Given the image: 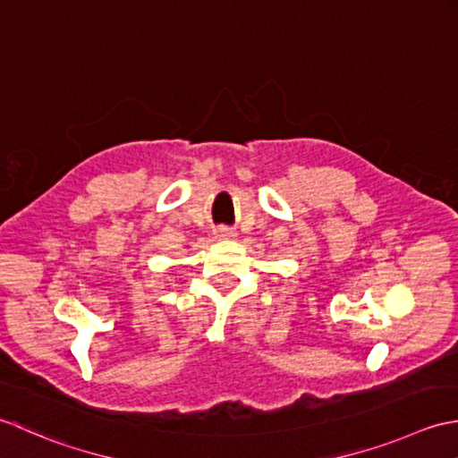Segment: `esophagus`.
<instances>
[{
    "label": "esophagus",
    "mask_w": 458,
    "mask_h": 458,
    "mask_svg": "<svg viewBox=\"0 0 458 458\" xmlns=\"http://www.w3.org/2000/svg\"><path fill=\"white\" fill-rule=\"evenodd\" d=\"M216 237L217 239H231V237H235V233H233L231 229H227V227H221V229L216 231Z\"/></svg>",
    "instance_id": "1"
}]
</instances>
